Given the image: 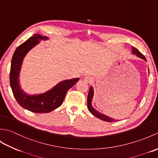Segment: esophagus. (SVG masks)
<instances>
[{
	"instance_id": "obj_1",
	"label": "esophagus",
	"mask_w": 158,
	"mask_h": 158,
	"mask_svg": "<svg viewBox=\"0 0 158 158\" xmlns=\"http://www.w3.org/2000/svg\"><path fill=\"white\" fill-rule=\"evenodd\" d=\"M83 80L87 83H92L93 81V79L92 78H91V77H85L83 78Z\"/></svg>"
}]
</instances>
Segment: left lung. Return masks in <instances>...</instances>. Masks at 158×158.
I'll return each mask as SVG.
<instances>
[{
    "mask_svg": "<svg viewBox=\"0 0 158 158\" xmlns=\"http://www.w3.org/2000/svg\"><path fill=\"white\" fill-rule=\"evenodd\" d=\"M132 53L134 55H136L137 57H138V58H141L146 61L145 56L142 55L141 53H140L135 48H134V47H132ZM93 98H94V89H93V87L91 86L89 88V93L88 95V107L89 112L91 113L93 115H94L95 117H98V118L102 119L103 121H105V122H115L116 120H115L114 119H112L111 117H110L109 116H106V115H104V114L98 111V110L94 108V107L92 106V101Z\"/></svg>",
    "mask_w": 158,
    "mask_h": 158,
    "instance_id": "left-lung-1",
    "label": "left lung"
}]
</instances>
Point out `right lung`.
I'll list each match as a JSON object with an SVG mask.
<instances>
[{
	"label": "right lung",
	"instance_id": "1",
	"mask_svg": "<svg viewBox=\"0 0 158 158\" xmlns=\"http://www.w3.org/2000/svg\"><path fill=\"white\" fill-rule=\"evenodd\" d=\"M48 39V36L41 35L31 36L17 48L11 60L10 85L13 96L20 106L33 113H49L58 108L63 102L68 90L79 80V78L64 80L52 89L38 94H29L22 89L19 79L23 58L30 50L39 44L40 41Z\"/></svg>",
	"mask_w": 158,
	"mask_h": 158
}]
</instances>
